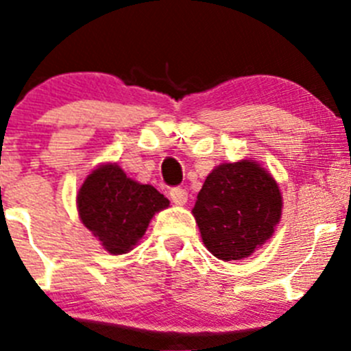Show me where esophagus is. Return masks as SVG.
I'll return each mask as SVG.
<instances>
[{
    "mask_svg": "<svg viewBox=\"0 0 351 351\" xmlns=\"http://www.w3.org/2000/svg\"><path fill=\"white\" fill-rule=\"evenodd\" d=\"M169 195L176 206H184V204L188 202V193H186V190H182V188H172Z\"/></svg>",
    "mask_w": 351,
    "mask_h": 351,
    "instance_id": "obj_1",
    "label": "esophagus"
}]
</instances>
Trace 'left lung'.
Returning a JSON list of instances; mask_svg holds the SVG:
<instances>
[{
    "label": "left lung",
    "mask_w": 351,
    "mask_h": 351,
    "mask_svg": "<svg viewBox=\"0 0 351 351\" xmlns=\"http://www.w3.org/2000/svg\"><path fill=\"white\" fill-rule=\"evenodd\" d=\"M278 182L255 161L223 163L207 176L193 216L207 250L230 262L250 256L281 218Z\"/></svg>",
    "instance_id": "obj_1"
}]
</instances>
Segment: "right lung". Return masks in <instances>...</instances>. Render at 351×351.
<instances>
[{"mask_svg": "<svg viewBox=\"0 0 351 351\" xmlns=\"http://www.w3.org/2000/svg\"><path fill=\"white\" fill-rule=\"evenodd\" d=\"M165 207L169 200L156 188L132 181L112 163L93 170L77 195L80 219L112 255L128 253Z\"/></svg>", "mask_w": 351, "mask_h": 351, "instance_id": "1", "label": "right lung"}]
</instances>
